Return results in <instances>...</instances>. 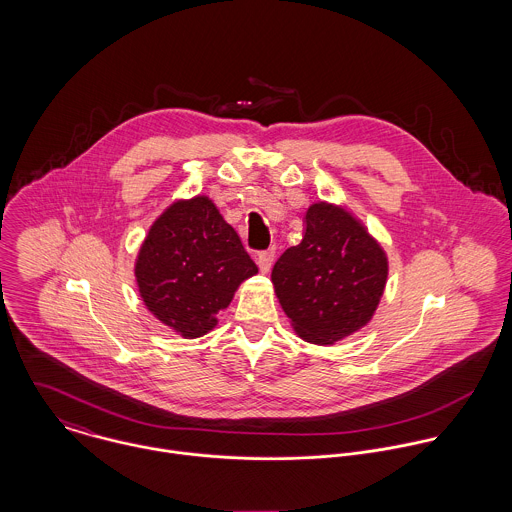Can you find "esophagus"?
<instances>
[{
  "label": "esophagus",
  "instance_id": "esophagus-1",
  "mask_svg": "<svg viewBox=\"0 0 512 512\" xmlns=\"http://www.w3.org/2000/svg\"><path fill=\"white\" fill-rule=\"evenodd\" d=\"M256 262H258L260 270H262L264 274H268V272H270V268H272V264H274V248L258 252V256H256Z\"/></svg>",
  "mask_w": 512,
  "mask_h": 512
}]
</instances>
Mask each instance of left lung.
Wrapping results in <instances>:
<instances>
[{"label": "left lung", "mask_w": 512, "mask_h": 512, "mask_svg": "<svg viewBox=\"0 0 512 512\" xmlns=\"http://www.w3.org/2000/svg\"><path fill=\"white\" fill-rule=\"evenodd\" d=\"M388 278V258L363 222L347 209L315 203L305 234L272 270L274 290L295 333L315 345H333L374 315Z\"/></svg>", "instance_id": "8db88e82"}]
</instances>
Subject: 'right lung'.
I'll return each instance as SVG.
<instances>
[{"label": "right lung", "instance_id": "1", "mask_svg": "<svg viewBox=\"0 0 512 512\" xmlns=\"http://www.w3.org/2000/svg\"><path fill=\"white\" fill-rule=\"evenodd\" d=\"M258 274L236 230L205 197L175 201L147 232L136 280L147 309L185 339L217 327L238 286Z\"/></svg>", "mask_w": 512, "mask_h": 512}]
</instances>
